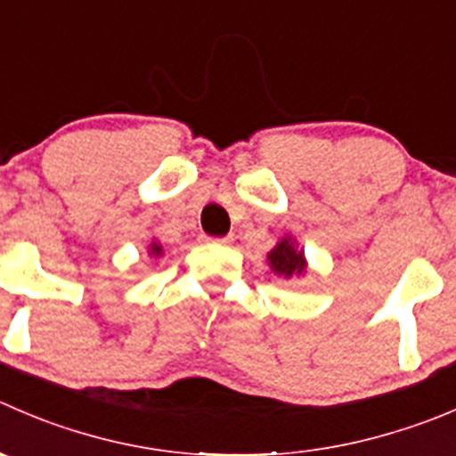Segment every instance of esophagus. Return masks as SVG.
<instances>
[{"instance_id":"1","label":"esophagus","mask_w":456,"mask_h":456,"mask_svg":"<svg viewBox=\"0 0 456 456\" xmlns=\"http://www.w3.org/2000/svg\"><path fill=\"white\" fill-rule=\"evenodd\" d=\"M209 242H216V245H232L233 236H224V238H209Z\"/></svg>"}]
</instances>
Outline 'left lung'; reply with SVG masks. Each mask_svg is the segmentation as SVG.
<instances>
[{"mask_svg": "<svg viewBox=\"0 0 456 456\" xmlns=\"http://www.w3.org/2000/svg\"><path fill=\"white\" fill-rule=\"evenodd\" d=\"M267 265L278 278H285V281L294 276H305L309 267L307 258H305V249H300L296 238H291V233H285L276 242V247L269 251Z\"/></svg>", "mask_w": 456, "mask_h": 456, "instance_id": "left-lung-1", "label": "left lung"}]
</instances>
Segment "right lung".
<instances>
[{
	"mask_svg": "<svg viewBox=\"0 0 456 456\" xmlns=\"http://www.w3.org/2000/svg\"><path fill=\"white\" fill-rule=\"evenodd\" d=\"M147 254H149V258H162V254H165V249H162V245H160V240H156V238H153L151 242H149V249H147Z\"/></svg>",
	"mask_w": 456,
	"mask_h": 456,
	"instance_id": "obj_1",
	"label": "right lung"
}]
</instances>
